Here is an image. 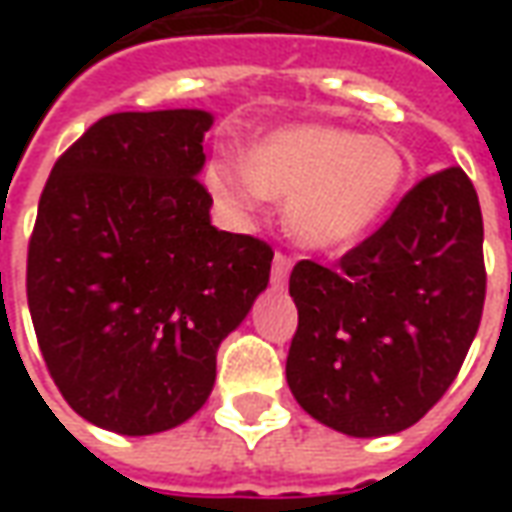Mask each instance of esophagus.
Returning <instances> with one entry per match:
<instances>
[{
    "label": "esophagus",
    "instance_id": "34e87169",
    "mask_svg": "<svg viewBox=\"0 0 512 512\" xmlns=\"http://www.w3.org/2000/svg\"><path fill=\"white\" fill-rule=\"evenodd\" d=\"M290 266H293V260H290L288 255H282V252L274 255V266H271V288L282 290L285 285H288Z\"/></svg>",
    "mask_w": 512,
    "mask_h": 512
}]
</instances>
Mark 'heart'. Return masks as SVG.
Instances as JSON below:
<instances>
[{
  "mask_svg": "<svg viewBox=\"0 0 512 512\" xmlns=\"http://www.w3.org/2000/svg\"><path fill=\"white\" fill-rule=\"evenodd\" d=\"M403 150L378 136L337 126H290L257 142L246 164L216 158L205 183L235 213L268 197L288 200V230L301 246L332 252L362 241L403 189Z\"/></svg>",
  "mask_w": 512,
  "mask_h": 512,
  "instance_id": "b5f03b06",
  "label": "heart"
}]
</instances>
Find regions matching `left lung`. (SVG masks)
Listing matches in <instances>:
<instances>
[{"instance_id":"left-lung-1","label":"left lung","mask_w":512,"mask_h":512,"mask_svg":"<svg viewBox=\"0 0 512 512\" xmlns=\"http://www.w3.org/2000/svg\"><path fill=\"white\" fill-rule=\"evenodd\" d=\"M299 329L285 376L323 425L373 439L436 406L469 354L485 301L483 213L461 167L422 178L337 266L290 271Z\"/></svg>"}]
</instances>
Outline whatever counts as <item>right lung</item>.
Instances as JSON below:
<instances>
[{"mask_svg": "<svg viewBox=\"0 0 512 512\" xmlns=\"http://www.w3.org/2000/svg\"><path fill=\"white\" fill-rule=\"evenodd\" d=\"M202 109L101 117L51 169L27 255L40 354L68 406L150 436L208 400L216 351L266 290L274 249L211 224Z\"/></svg>", "mask_w": 512, "mask_h": 512, "instance_id": "obj_1", "label": "right lung"}]
</instances>
